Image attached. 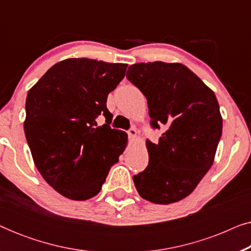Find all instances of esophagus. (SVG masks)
I'll return each mask as SVG.
<instances>
[{
	"label": "esophagus",
	"instance_id": "34e87169",
	"mask_svg": "<svg viewBox=\"0 0 251 251\" xmlns=\"http://www.w3.org/2000/svg\"><path fill=\"white\" fill-rule=\"evenodd\" d=\"M128 135H129V137L130 138H136L137 137V130H136V128H130L129 130H128Z\"/></svg>",
	"mask_w": 251,
	"mask_h": 251
}]
</instances>
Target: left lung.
Returning <instances> with one entry per match:
<instances>
[{"mask_svg":"<svg viewBox=\"0 0 251 251\" xmlns=\"http://www.w3.org/2000/svg\"><path fill=\"white\" fill-rule=\"evenodd\" d=\"M126 77L146 97L153 128L167 126L159 143L146 140L149 166L133 176L135 186L153 203L180 201L214 163L223 129L217 98L179 63H138Z\"/></svg>","mask_w":251,"mask_h":251,"instance_id":"1","label":"left lung"}]
</instances>
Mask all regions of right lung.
<instances>
[{
    "mask_svg": "<svg viewBox=\"0 0 251 251\" xmlns=\"http://www.w3.org/2000/svg\"><path fill=\"white\" fill-rule=\"evenodd\" d=\"M126 64L68 58L29 89L24 130L44 180L71 200L94 198L119 161L128 135L111 129L107 96L125 77ZM102 114L106 125L97 126Z\"/></svg>",
    "mask_w": 251,
    "mask_h": 251,
    "instance_id": "add662e5",
    "label": "right lung"
}]
</instances>
